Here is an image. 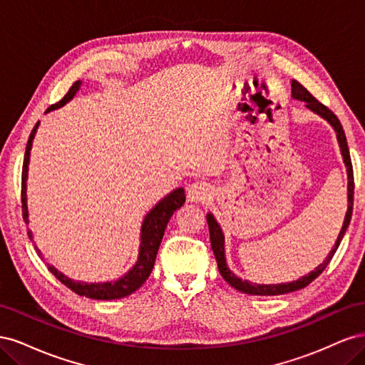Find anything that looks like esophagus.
I'll return each instance as SVG.
<instances>
[{
	"mask_svg": "<svg viewBox=\"0 0 365 365\" xmlns=\"http://www.w3.org/2000/svg\"><path fill=\"white\" fill-rule=\"evenodd\" d=\"M187 196H189V200L193 202H204L210 200V196H212V189H210V185L207 182L196 181L189 185V189H187Z\"/></svg>",
	"mask_w": 365,
	"mask_h": 365,
	"instance_id": "34e87169",
	"label": "esophagus"
}]
</instances>
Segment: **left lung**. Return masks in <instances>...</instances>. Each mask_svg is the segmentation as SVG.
Returning <instances> with one entry per match:
<instances>
[{"instance_id": "left-lung-1", "label": "left lung", "mask_w": 365, "mask_h": 365, "mask_svg": "<svg viewBox=\"0 0 365 365\" xmlns=\"http://www.w3.org/2000/svg\"><path fill=\"white\" fill-rule=\"evenodd\" d=\"M291 88H292V90H291L292 98H295V101L304 102V106L307 109H311L312 113H315L317 115L324 118L327 123L332 126L334 130H335L338 145H339V150H341V155H342V161H344L346 170H347V212H346L344 222H342V228H341L339 235L336 237L335 245H334L332 250H330L326 260L322 264H318V267L314 271L303 275V277L292 280V282L277 283V284H259V283H251L248 280H242L240 277H237V275L233 271L228 268L227 259H225V236H224V231H222V228H220V225L216 220V217L213 216V213L208 212L207 213V222H208V231H210V242H212V250L215 252L219 272L224 277V280L228 284L233 286L235 289L244 292V294H250V295H280V294H288V292H294V291L306 288L309 283L315 280L318 275L326 269L329 262L332 260L334 254L336 252L342 237H344V235H346V230L350 224L351 212H353V189H355V184H353V169H351V161H350V153H349V148H347V140H346L344 129H342L336 115L332 111H330L327 106H324L323 103H319L317 98L311 93H309L302 83H298L297 81H292Z\"/></svg>"}]
</instances>
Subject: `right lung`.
Listing matches in <instances>:
<instances>
[{"mask_svg":"<svg viewBox=\"0 0 365 365\" xmlns=\"http://www.w3.org/2000/svg\"><path fill=\"white\" fill-rule=\"evenodd\" d=\"M82 82L77 81L73 83V86L68 90V93L63 96L61 102L56 105H51L47 113L54 111V109H59L63 105H67L70 101H73V97L79 91ZM46 113V114H47ZM39 126V121L33 128L31 134L27 141V148H26V155H24V164H23V182H21V200H23V216L26 224L29 225V207H27V178H29V163H30V150L33 145V138L36 135V130ZM185 202V193L182 187H178V189L172 190L169 195H165L163 200H160L155 205H153L148 215L143 219L141 230H140V248H138V257L137 262L134 263L128 272H125L121 277L117 280L111 282H94V283H88V282H79V280H73L67 277L63 272H61L58 268H54L53 264L46 263L48 271L56 277L61 283H63L67 288H70L73 292L79 294L82 297L93 298V300H117V298H123L130 295L132 292H135L140 286L148 280V277L152 272L153 263H155L157 259V252L160 248V244L164 236L165 227H168V222L170 220L172 215L176 212V210L181 208ZM27 235L30 240H33V231L29 228ZM35 244V240H33ZM35 248L38 251L39 256L42 257V252L35 244ZM43 259V257H42Z\"/></svg>","mask_w":365,"mask_h":365,"instance_id":"1","label":"right lung"}]
</instances>
